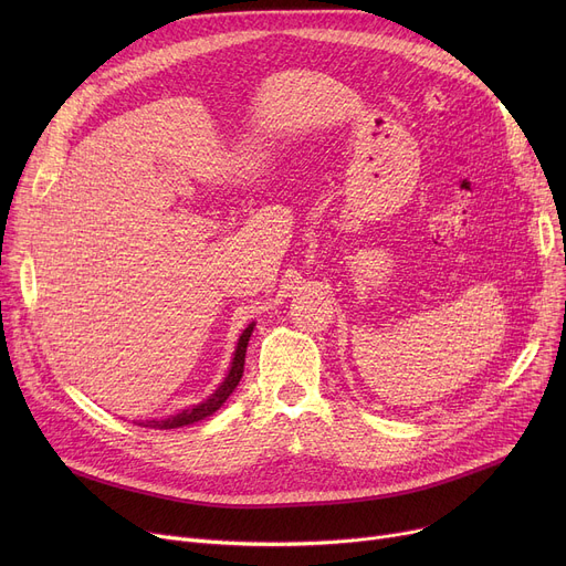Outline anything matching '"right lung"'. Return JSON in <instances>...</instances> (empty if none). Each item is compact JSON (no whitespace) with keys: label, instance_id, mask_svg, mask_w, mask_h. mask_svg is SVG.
Here are the masks:
<instances>
[{"label":"right lung","instance_id":"right-lung-1","mask_svg":"<svg viewBox=\"0 0 566 566\" xmlns=\"http://www.w3.org/2000/svg\"><path fill=\"white\" fill-rule=\"evenodd\" d=\"M254 325H256V323H250L248 328L243 331V335L238 337V344H235V350H233V358H231V367H229L224 380L218 385V388L213 390L211 397H206L203 401H199V403L192 406V408H186V410L176 412V415H167V418L139 420V422H135V424L148 427V429H178V427L195 424V422L208 418V415H213L220 406H224V401H227V399L231 397V392L235 390V385L241 382V378H243V365H245L248 342H250V337H252Z\"/></svg>","mask_w":566,"mask_h":566}]
</instances>
